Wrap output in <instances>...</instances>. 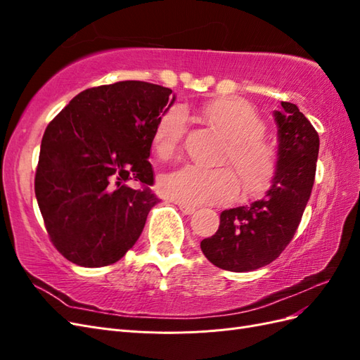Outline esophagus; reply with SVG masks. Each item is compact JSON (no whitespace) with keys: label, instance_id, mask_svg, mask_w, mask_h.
Returning a JSON list of instances; mask_svg holds the SVG:
<instances>
[{"label":"esophagus","instance_id":"esophagus-1","mask_svg":"<svg viewBox=\"0 0 360 360\" xmlns=\"http://www.w3.org/2000/svg\"><path fill=\"white\" fill-rule=\"evenodd\" d=\"M179 207H180V210H181L184 214H192V213L197 212V209H195V207H191V205H186V204H181V202H179Z\"/></svg>","mask_w":360,"mask_h":360}]
</instances>
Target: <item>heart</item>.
Masks as SVG:
<instances>
[{
	"mask_svg": "<svg viewBox=\"0 0 360 360\" xmlns=\"http://www.w3.org/2000/svg\"><path fill=\"white\" fill-rule=\"evenodd\" d=\"M202 114L230 141L224 162H230L242 188L252 193L263 189L275 171V150L261 138L266 124L255 108L242 99H219L204 105ZM188 129L184 108L174 105L160 115L153 132V148L169 158L181 147ZM159 191L167 198L191 207L231 201L238 191L231 169H205L183 165L159 179Z\"/></svg>",
	"mask_w": 360,
	"mask_h": 360,
	"instance_id": "obj_1",
	"label": "heart"
}]
</instances>
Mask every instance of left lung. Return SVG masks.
<instances>
[{"label": "left lung", "instance_id": "obj_1", "mask_svg": "<svg viewBox=\"0 0 360 360\" xmlns=\"http://www.w3.org/2000/svg\"><path fill=\"white\" fill-rule=\"evenodd\" d=\"M278 160L264 198L221 213L217 231L201 242L212 264L250 271L270 264L294 237L311 197L320 138L309 120L290 102L275 111Z\"/></svg>", "mask_w": 360, "mask_h": 360}]
</instances>
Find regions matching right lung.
I'll use <instances>...</instances> for the list:
<instances>
[{
	"mask_svg": "<svg viewBox=\"0 0 360 360\" xmlns=\"http://www.w3.org/2000/svg\"><path fill=\"white\" fill-rule=\"evenodd\" d=\"M171 93L144 81L93 86L48 124L34 191L52 245L72 263L114 264L143 233L159 202L148 158Z\"/></svg>",
	"mask_w": 360,
	"mask_h": 360,
	"instance_id": "1",
	"label": "right lung"
}]
</instances>
